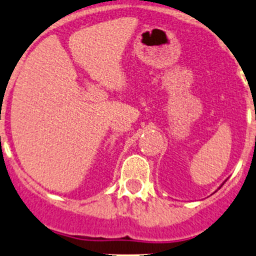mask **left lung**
<instances>
[{
    "mask_svg": "<svg viewBox=\"0 0 256 256\" xmlns=\"http://www.w3.org/2000/svg\"><path fill=\"white\" fill-rule=\"evenodd\" d=\"M224 182H226V180H224ZM224 182H223V183H222V186H223V184H224ZM222 186H220V187H222ZM220 187H219V188H220Z\"/></svg>",
    "mask_w": 256,
    "mask_h": 256,
    "instance_id": "left-lung-1",
    "label": "left lung"
}]
</instances>
